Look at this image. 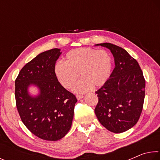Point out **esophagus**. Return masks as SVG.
Returning a JSON list of instances; mask_svg holds the SVG:
<instances>
[{"label":"esophagus","instance_id":"1","mask_svg":"<svg viewBox=\"0 0 160 160\" xmlns=\"http://www.w3.org/2000/svg\"><path fill=\"white\" fill-rule=\"evenodd\" d=\"M76 97L78 100H80L82 98H83V95L82 94H76Z\"/></svg>","mask_w":160,"mask_h":160}]
</instances>
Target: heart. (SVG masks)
I'll use <instances>...</instances> for the list:
<instances>
[{"mask_svg":"<svg viewBox=\"0 0 160 160\" xmlns=\"http://www.w3.org/2000/svg\"><path fill=\"white\" fill-rule=\"evenodd\" d=\"M112 58L104 49L80 48L70 51L64 62L58 61L54 72L58 82L66 89H71L78 78H82L75 91L83 92L104 85L112 73Z\"/></svg>","mask_w":160,"mask_h":160,"instance_id":"1","label":"heart"}]
</instances>
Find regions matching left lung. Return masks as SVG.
<instances>
[{
  "instance_id": "left-lung-1",
  "label": "left lung",
  "mask_w": 160,
  "mask_h": 160,
  "mask_svg": "<svg viewBox=\"0 0 160 160\" xmlns=\"http://www.w3.org/2000/svg\"><path fill=\"white\" fill-rule=\"evenodd\" d=\"M112 53L115 68L110 78L95 92L98 103L94 112L102 125L120 133L134 126L142 113L145 80L138 63L123 48L103 43Z\"/></svg>"
}]
</instances>
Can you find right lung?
Returning <instances> with one entry per match:
<instances>
[{
    "mask_svg": "<svg viewBox=\"0 0 160 160\" xmlns=\"http://www.w3.org/2000/svg\"><path fill=\"white\" fill-rule=\"evenodd\" d=\"M60 49L41 53L19 72L15 80L16 107L22 123L39 138L56 141L66 135L72 125L77 99L58 82L54 72ZM34 84L40 93L29 95L27 89Z\"/></svg>",
    "mask_w": 160,
    "mask_h": 160,
    "instance_id": "add662e5",
    "label": "right lung"
}]
</instances>
